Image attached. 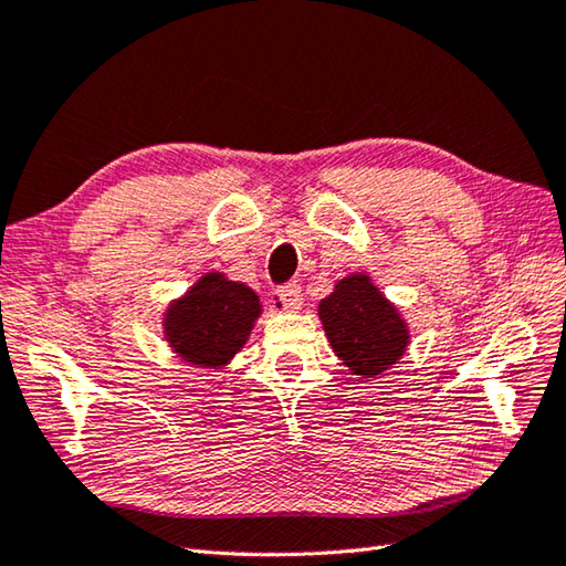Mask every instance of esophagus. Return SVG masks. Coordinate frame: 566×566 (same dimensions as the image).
<instances>
[{"label": "esophagus", "mask_w": 566, "mask_h": 566, "mask_svg": "<svg viewBox=\"0 0 566 566\" xmlns=\"http://www.w3.org/2000/svg\"><path fill=\"white\" fill-rule=\"evenodd\" d=\"M273 297L279 300L285 310H300V305H303V291H300V283L295 281L281 285L279 291L273 293Z\"/></svg>", "instance_id": "obj_1"}]
</instances>
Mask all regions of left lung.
Here are the masks:
<instances>
[{
	"mask_svg": "<svg viewBox=\"0 0 566 566\" xmlns=\"http://www.w3.org/2000/svg\"><path fill=\"white\" fill-rule=\"evenodd\" d=\"M319 319L334 354L363 378L385 373L409 344V329L397 307L363 273L336 283L334 293L319 303Z\"/></svg>",
	"mask_w": 566,
	"mask_h": 566,
	"instance_id": "obj_1",
	"label": "left lung"
}]
</instances>
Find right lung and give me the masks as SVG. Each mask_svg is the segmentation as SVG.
Masks as SVG:
<instances>
[{"label":"right lung","mask_w":566,"mask_h":566,"mask_svg":"<svg viewBox=\"0 0 566 566\" xmlns=\"http://www.w3.org/2000/svg\"><path fill=\"white\" fill-rule=\"evenodd\" d=\"M259 295L222 273H206L165 315V336L177 354L200 368H222L234 358L254 319Z\"/></svg>","instance_id":"1"}]
</instances>
